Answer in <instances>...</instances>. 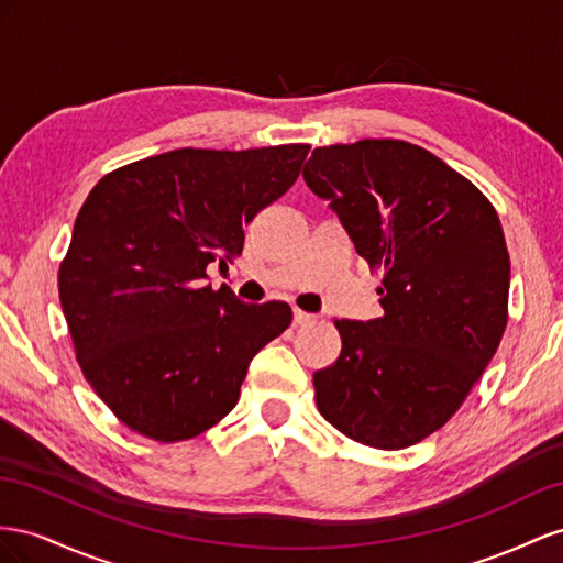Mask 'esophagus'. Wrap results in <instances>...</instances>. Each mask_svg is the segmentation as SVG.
Wrapping results in <instances>:
<instances>
[{"label": "esophagus", "instance_id": "1", "mask_svg": "<svg viewBox=\"0 0 563 563\" xmlns=\"http://www.w3.org/2000/svg\"><path fill=\"white\" fill-rule=\"evenodd\" d=\"M311 323H316V316L313 313L295 309V325H311Z\"/></svg>", "mask_w": 563, "mask_h": 563}]
</instances>
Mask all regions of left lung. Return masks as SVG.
I'll use <instances>...</instances> for the list:
<instances>
[{
	"mask_svg": "<svg viewBox=\"0 0 563 563\" xmlns=\"http://www.w3.org/2000/svg\"><path fill=\"white\" fill-rule=\"evenodd\" d=\"M303 181L382 271V318L334 320L316 406L344 437L400 451L470 396L507 328L509 254L495 207L443 159L398 139L313 148Z\"/></svg>",
	"mask_w": 563,
	"mask_h": 563,
	"instance_id": "left-lung-1",
	"label": "left lung"
}]
</instances>
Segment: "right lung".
Masks as SVG:
<instances>
[{
    "mask_svg": "<svg viewBox=\"0 0 563 563\" xmlns=\"http://www.w3.org/2000/svg\"><path fill=\"white\" fill-rule=\"evenodd\" d=\"M307 143L179 148L106 174L75 219L58 297L82 375L122 424L176 443L238 404L256 351L292 323L285 301L205 285L245 227L287 192Z\"/></svg>",
    "mask_w": 563,
    "mask_h": 563,
    "instance_id": "add662e5",
    "label": "right lung"
}]
</instances>
